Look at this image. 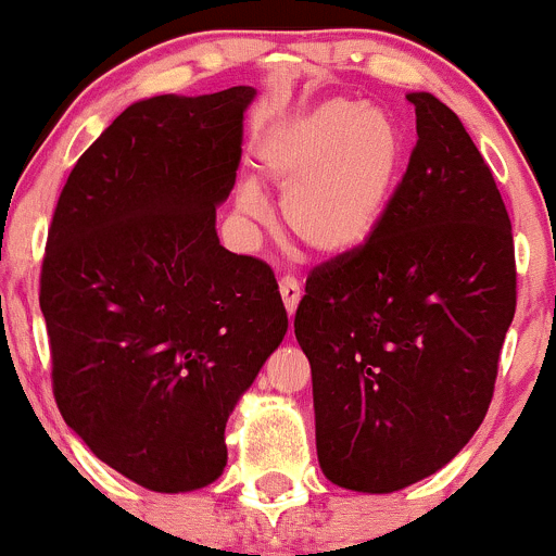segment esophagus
Here are the masks:
<instances>
[{"instance_id":"obj_1","label":"esophagus","mask_w":556,"mask_h":556,"mask_svg":"<svg viewBox=\"0 0 556 556\" xmlns=\"http://www.w3.org/2000/svg\"><path fill=\"white\" fill-rule=\"evenodd\" d=\"M278 289H280V296H283V305H286V313L289 316H294L296 311V302H300V280H296L294 276H283L278 280Z\"/></svg>"}]
</instances>
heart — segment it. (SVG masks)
I'll return each mask as SVG.
<instances>
[{"label":"heart","mask_w":556,"mask_h":556,"mask_svg":"<svg viewBox=\"0 0 556 556\" xmlns=\"http://www.w3.org/2000/svg\"><path fill=\"white\" fill-rule=\"evenodd\" d=\"M405 137L397 121L356 99H324L270 129L256 167L283 191V227L324 260L356 254L372 240L397 191ZM238 211L265 218L254 184L238 189Z\"/></svg>","instance_id":"1"}]
</instances>
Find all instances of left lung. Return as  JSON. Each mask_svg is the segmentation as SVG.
Masks as SVG:
<instances>
[{
  "mask_svg": "<svg viewBox=\"0 0 556 556\" xmlns=\"http://www.w3.org/2000/svg\"><path fill=\"white\" fill-rule=\"evenodd\" d=\"M416 140L370 243L313 267L294 316L311 362L318 465L354 492H397L481 427L516 311L514 235L463 121L408 93Z\"/></svg>",
  "mask_w": 556,
  "mask_h": 556,
  "instance_id": "1",
  "label": "left lung"
}]
</instances>
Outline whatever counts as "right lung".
<instances>
[{"instance_id":"obj_1","label":"right lung","mask_w":556,"mask_h":556,"mask_svg":"<svg viewBox=\"0 0 556 556\" xmlns=\"http://www.w3.org/2000/svg\"><path fill=\"white\" fill-rule=\"evenodd\" d=\"M254 93L129 104L78 159L48 229L53 397L104 465L153 492L222 476L229 414L289 327L270 265L216 235Z\"/></svg>"}]
</instances>
